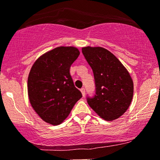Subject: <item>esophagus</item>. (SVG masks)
I'll return each mask as SVG.
<instances>
[{"label":"esophagus","mask_w":160,"mask_h":160,"mask_svg":"<svg viewBox=\"0 0 160 160\" xmlns=\"http://www.w3.org/2000/svg\"><path fill=\"white\" fill-rule=\"evenodd\" d=\"M80 91H81L82 97H85V95H86V89H85L84 88H82L81 89H80Z\"/></svg>","instance_id":"1"}]
</instances>
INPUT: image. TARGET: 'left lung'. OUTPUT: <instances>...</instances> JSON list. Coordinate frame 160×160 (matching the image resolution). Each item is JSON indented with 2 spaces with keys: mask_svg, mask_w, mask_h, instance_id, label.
<instances>
[{
  "mask_svg": "<svg viewBox=\"0 0 160 160\" xmlns=\"http://www.w3.org/2000/svg\"><path fill=\"white\" fill-rule=\"evenodd\" d=\"M93 70L96 94L88 104L105 121L118 118L127 111L133 98L134 85L129 72L109 50L101 47L82 48Z\"/></svg>",
  "mask_w": 160,
  "mask_h": 160,
  "instance_id": "1",
  "label": "left lung"
}]
</instances>
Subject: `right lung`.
Listing matches in <instances>:
<instances>
[{
	"instance_id": "add662e5",
	"label": "right lung",
	"mask_w": 160,
	"mask_h": 160,
	"mask_svg": "<svg viewBox=\"0 0 160 160\" xmlns=\"http://www.w3.org/2000/svg\"><path fill=\"white\" fill-rule=\"evenodd\" d=\"M80 51L74 47H58L37 59L28 78L30 103L40 118L60 124L82 97L70 75V67Z\"/></svg>"
}]
</instances>
